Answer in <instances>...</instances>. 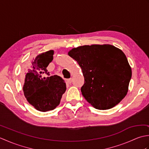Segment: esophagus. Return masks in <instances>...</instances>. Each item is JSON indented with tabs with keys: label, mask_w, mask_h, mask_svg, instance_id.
<instances>
[{
	"label": "esophagus",
	"mask_w": 149,
	"mask_h": 149,
	"mask_svg": "<svg viewBox=\"0 0 149 149\" xmlns=\"http://www.w3.org/2000/svg\"><path fill=\"white\" fill-rule=\"evenodd\" d=\"M72 82V78H70V79H66V83H67L68 84H71Z\"/></svg>",
	"instance_id": "esophagus-1"
}]
</instances>
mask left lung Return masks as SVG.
<instances>
[{"instance_id": "left-lung-1", "label": "left lung", "mask_w": 149, "mask_h": 149, "mask_svg": "<svg viewBox=\"0 0 149 149\" xmlns=\"http://www.w3.org/2000/svg\"><path fill=\"white\" fill-rule=\"evenodd\" d=\"M68 55L81 68L83 97L95 108L105 110L117 105L127 93L132 71L125 54L115 46L84 45Z\"/></svg>"}]
</instances>
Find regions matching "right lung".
Instances as JSON below:
<instances>
[{
	"label": "right lung",
	"instance_id": "add662e5",
	"mask_svg": "<svg viewBox=\"0 0 149 149\" xmlns=\"http://www.w3.org/2000/svg\"><path fill=\"white\" fill-rule=\"evenodd\" d=\"M54 50L40 54L28 67L24 79L23 91L27 100L36 109L45 112L58 106L66 91V83L63 79L49 75L47 67L53 60Z\"/></svg>",
	"mask_w": 149,
	"mask_h": 149
}]
</instances>
